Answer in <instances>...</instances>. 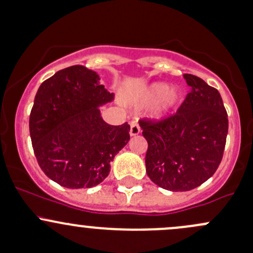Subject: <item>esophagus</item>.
<instances>
[{
  "label": "esophagus",
  "instance_id": "1",
  "mask_svg": "<svg viewBox=\"0 0 253 253\" xmlns=\"http://www.w3.org/2000/svg\"><path fill=\"white\" fill-rule=\"evenodd\" d=\"M140 133V127L139 124H138L137 120H133L131 121V128H129V134L131 135H137Z\"/></svg>",
  "mask_w": 253,
  "mask_h": 253
}]
</instances>
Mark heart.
<instances>
[{
  "instance_id": "b5f03b06",
  "label": "heart",
  "mask_w": 253,
  "mask_h": 253,
  "mask_svg": "<svg viewBox=\"0 0 253 253\" xmlns=\"http://www.w3.org/2000/svg\"><path fill=\"white\" fill-rule=\"evenodd\" d=\"M145 100L150 104L160 103L156 116L164 118L171 109H173L180 100V94L177 91H169V86L166 84H155L145 93Z\"/></svg>"
}]
</instances>
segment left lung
<instances>
[{"label":"left lung","instance_id":"obj_1","mask_svg":"<svg viewBox=\"0 0 253 253\" xmlns=\"http://www.w3.org/2000/svg\"><path fill=\"white\" fill-rule=\"evenodd\" d=\"M190 91L173 115L139 120L148 142L147 173L166 190L188 191L217 171L225 148L228 114L222 97L203 79L184 74Z\"/></svg>","mask_w":253,"mask_h":253}]
</instances>
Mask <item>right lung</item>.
I'll return each instance as SVG.
<instances>
[{
  "instance_id": "1",
  "label": "right lung",
  "mask_w": 253,
  "mask_h": 253,
  "mask_svg": "<svg viewBox=\"0 0 253 253\" xmlns=\"http://www.w3.org/2000/svg\"><path fill=\"white\" fill-rule=\"evenodd\" d=\"M113 94L84 65L59 70L40 86L29 120L31 143L47 177L69 189L92 188L129 140V125L111 126L97 106Z\"/></svg>"
}]
</instances>
